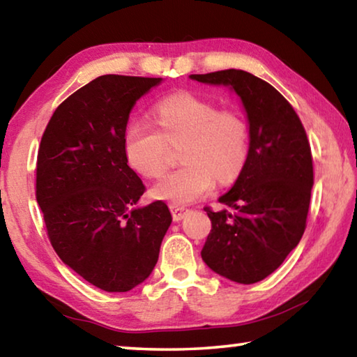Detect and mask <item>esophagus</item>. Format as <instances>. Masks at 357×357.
<instances>
[{
	"instance_id": "obj_1",
	"label": "esophagus",
	"mask_w": 357,
	"mask_h": 357,
	"mask_svg": "<svg viewBox=\"0 0 357 357\" xmlns=\"http://www.w3.org/2000/svg\"><path fill=\"white\" fill-rule=\"evenodd\" d=\"M170 211H172V215H173L174 222L183 220L185 214H187V209L183 208V206H178V204H170Z\"/></svg>"
}]
</instances>
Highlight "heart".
I'll return each instance as SVG.
<instances>
[{
  "label": "heart",
  "instance_id": "obj_1",
  "mask_svg": "<svg viewBox=\"0 0 357 357\" xmlns=\"http://www.w3.org/2000/svg\"><path fill=\"white\" fill-rule=\"evenodd\" d=\"M160 132L146 123L130 124L124 135L129 165L146 178H157L168 165L170 146L185 143L184 167L165 174L153 187L157 200L189 204L222 184L236 179L249 153V126L234 110H219L214 102L178 93L154 108Z\"/></svg>",
  "mask_w": 357,
  "mask_h": 357
}]
</instances>
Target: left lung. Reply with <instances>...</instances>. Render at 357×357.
Wrapping results in <instances>:
<instances>
[{
	"label": "left lung",
	"mask_w": 357,
	"mask_h": 357,
	"mask_svg": "<svg viewBox=\"0 0 357 357\" xmlns=\"http://www.w3.org/2000/svg\"><path fill=\"white\" fill-rule=\"evenodd\" d=\"M238 94L249 123V153L231 189L211 211L213 223L202 258L225 279L244 285L263 280L285 261L304 234L313 185L312 151L304 126L288 100L245 70L193 74Z\"/></svg>",
	"instance_id": "obj_1"
}]
</instances>
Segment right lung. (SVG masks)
<instances>
[{
  "label": "right lung",
  "instance_id": "right-lung-1",
  "mask_svg": "<svg viewBox=\"0 0 357 357\" xmlns=\"http://www.w3.org/2000/svg\"><path fill=\"white\" fill-rule=\"evenodd\" d=\"M162 78L102 75L59 105L42 135L36 198L64 264L108 293L153 273L172 214L138 206L144 185L128 165L124 135L135 102Z\"/></svg>",
  "mask_w": 357,
  "mask_h": 357
}]
</instances>
